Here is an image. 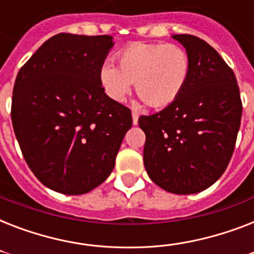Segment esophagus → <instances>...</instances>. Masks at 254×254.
Instances as JSON below:
<instances>
[{
	"label": "esophagus",
	"mask_w": 254,
	"mask_h": 254,
	"mask_svg": "<svg viewBox=\"0 0 254 254\" xmlns=\"http://www.w3.org/2000/svg\"><path fill=\"white\" fill-rule=\"evenodd\" d=\"M131 117H133V125H137L138 124V113L137 112H131Z\"/></svg>",
	"instance_id": "obj_1"
}]
</instances>
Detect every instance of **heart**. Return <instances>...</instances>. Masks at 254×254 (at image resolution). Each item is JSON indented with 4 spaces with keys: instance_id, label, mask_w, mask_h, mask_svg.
Returning a JSON list of instances; mask_svg holds the SVG:
<instances>
[{
    "instance_id": "1",
    "label": "heart",
    "mask_w": 254,
    "mask_h": 254,
    "mask_svg": "<svg viewBox=\"0 0 254 254\" xmlns=\"http://www.w3.org/2000/svg\"><path fill=\"white\" fill-rule=\"evenodd\" d=\"M119 67L104 63L100 84L113 101L123 103L134 83L135 92L151 108L174 103L190 76V58L177 45L134 42L116 54Z\"/></svg>"
}]
</instances>
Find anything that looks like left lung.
Segmentation results:
<instances>
[{"instance_id": "obj_1", "label": "left lung", "mask_w": 254, "mask_h": 254, "mask_svg": "<svg viewBox=\"0 0 254 254\" xmlns=\"http://www.w3.org/2000/svg\"><path fill=\"white\" fill-rule=\"evenodd\" d=\"M190 58V76L174 103L141 116L147 175L169 192H200L223 175L235 150L243 104L235 73L216 50L189 34L173 35Z\"/></svg>"}]
</instances>
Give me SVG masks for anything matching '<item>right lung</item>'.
Segmentation results:
<instances>
[{
  "mask_svg": "<svg viewBox=\"0 0 254 254\" xmlns=\"http://www.w3.org/2000/svg\"><path fill=\"white\" fill-rule=\"evenodd\" d=\"M111 35L61 33L19 69L13 89L14 133L34 175L65 195L87 193L115 167L130 109L100 84Z\"/></svg>",
  "mask_w": 254,
  "mask_h": 254,
  "instance_id": "right-lung-1",
  "label": "right lung"
}]
</instances>
